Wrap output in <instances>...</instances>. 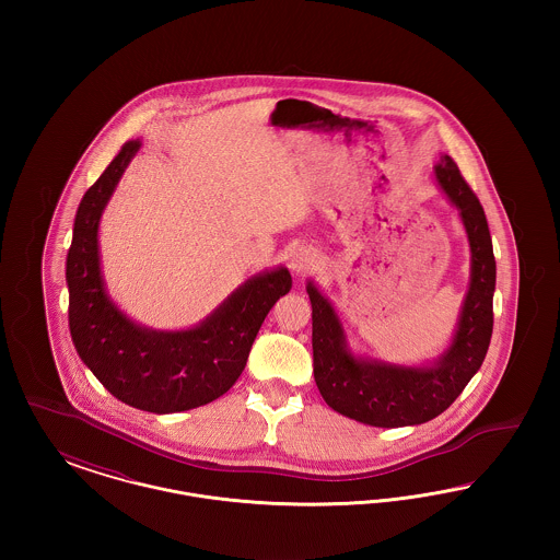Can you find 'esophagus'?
<instances>
[{
  "mask_svg": "<svg viewBox=\"0 0 560 560\" xmlns=\"http://www.w3.org/2000/svg\"><path fill=\"white\" fill-rule=\"evenodd\" d=\"M290 268H292L293 275H298V277L308 275V272L315 268V256H313V252H308V249H304V247L295 249L292 254V258H290Z\"/></svg>",
  "mask_w": 560,
  "mask_h": 560,
  "instance_id": "34e87169",
  "label": "esophagus"
}]
</instances>
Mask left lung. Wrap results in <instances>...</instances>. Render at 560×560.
<instances>
[{
  "instance_id": "left-lung-1",
  "label": "left lung",
  "mask_w": 560,
  "mask_h": 560,
  "mask_svg": "<svg viewBox=\"0 0 560 560\" xmlns=\"http://www.w3.org/2000/svg\"><path fill=\"white\" fill-rule=\"evenodd\" d=\"M439 187L450 197L470 241V288L452 347L432 365L405 368L357 359L329 300L308 281L313 304V365L325 402L350 420L377 428L413 427L443 413L479 372L493 331L495 258L479 197L450 155L434 165Z\"/></svg>"
}]
</instances>
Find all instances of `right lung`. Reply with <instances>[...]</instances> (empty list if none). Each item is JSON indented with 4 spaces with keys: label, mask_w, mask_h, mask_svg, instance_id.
I'll use <instances>...</instances> for the list:
<instances>
[{
    "label": "right lung",
    "mask_w": 560,
    "mask_h": 560,
    "mask_svg": "<svg viewBox=\"0 0 560 560\" xmlns=\"http://www.w3.org/2000/svg\"><path fill=\"white\" fill-rule=\"evenodd\" d=\"M138 149L140 140L121 147L75 213L67 254L69 329L81 361L115 399L151 413H176L212 402L237 382L268 311L292 290V275L279 267L252 277L185 331H155L128 319L105 290L98 224Z\"/></svg>",
    "instance_id": "1"
}]
</instances>
